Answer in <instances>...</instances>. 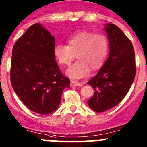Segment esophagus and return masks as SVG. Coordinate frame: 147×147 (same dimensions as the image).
Here are the masks:
<instances>
[{
  "label": "esophagus",
  "instance_id": "34e87169",
  "mask_svg": "<svg viewBox=\"0 0 147 147\" xmlns=\"http://www.w3.org/2000/svg\"><path fill=\"white\" fill-rule=\"evenodd\" d=\"M82 83L79 82H77V81L74 80H71V87H76V86H80L82 85Z\"/></svg>",
  "mask_w": 147,
  "mask_h": 147
}]
</instances>
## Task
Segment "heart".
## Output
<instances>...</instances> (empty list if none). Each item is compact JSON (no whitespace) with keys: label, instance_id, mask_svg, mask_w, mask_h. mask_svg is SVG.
<instances>
[{"label":"heart","instance_id":"obj_1","mask_svg":"<svg viewBox=\"0 0 147 147\" xmlns=\"http://www.w3.org/2000/svg\"><path fill=\"white\" fill-rule=\"evenodd\" d=\"M109 51V40L106 34L92 31H82L68 38V45L57 44L54 47V55L62 66H68L77 57V62L66 71L73 79L85 77L90 68H101Z\"/></svg>","mask_w":147,"mask_h":147}]
</instances>
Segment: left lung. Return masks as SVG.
I'll list each match as a JSON object with an SVG mask.
<instances>
[{"label": "left lung", "mask_w": 147, "mask_h": 147, "mask_svg": "<svg viewBox=\"0 0 147 147\" xmlns=\"http://www.w3.org/2000/svg\"><path fill=\"white\" fill-rule=\"evenodd\" d=\"M105 30L109 40V56L96 76L87 82L95 90L87 103L96 112L119 104L128 92L136 72L130 40L114 24H108Z\"/></svg>", "instance_id": "1"}]
</instances>
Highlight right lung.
Masks as SVG:
<instances>
[{
  "instance_id": "1",
  "label": "right lung",
  "mask_w": 147,
  "mask_h": 147,
  "mask_svg": "<svg viewBox=\"0 0 147 147\" xmlns=\"http://www.w3.org/2000/svg\"><path fill=\"white\" fill-rule=\"evenodd\" d=\"M55 37L39 23L31 25L12 49L10 79L14 92L33 112L49 114L58 108L70 79L54 55Z\"/></svg>"
}]
</instances>
